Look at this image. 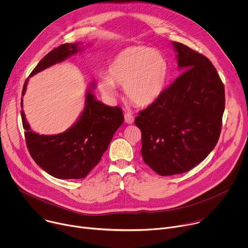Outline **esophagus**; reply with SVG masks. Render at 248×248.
Segmentation results:
<instances>
[{
    "label": "esophagus",
    "instance_id": "34e87169",
    "mask_svg": "<svg viewBox=\"0 0 248 248\" xmlns=\"http://www.w3.org/2000/svg\"><path fill=\"white\" fill-rule=\"evenodd\" d=\"M124 122H125L126 124H133V122H134L133 116H132L131 114H129V113H125V114H124Z\"/></svg>",
    "mask_w": 248,
    "mask_h": 248
}]
</instances>
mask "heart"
I'll list each match as a JSON object with an SVG mask.
<instances>
[{
    "label": "heart",
    "mask_w": 248,
    "mask_h": 248,
    "mask_svg": "<svg viewBox=\"0 0 248 248\" xmlns=\"http://www.w3.org/2000/svg\"><path fill=\"white\" fill-rule=\"evenodd\" d=\"M168 76V63L157 50L130 46L122 50L108 67V77L98 78V88L108 98L117 96L122 86L127 99L139 107L154 103L163 92Z\"/></svg>",
    "instance_id": "heart-1"
}]
</instances>
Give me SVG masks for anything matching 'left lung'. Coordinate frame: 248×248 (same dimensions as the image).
Here are the masks:
<instances>
[{
  "instance_id": "1",
  "label": "left lung",
  "mask_w": 248,
  "mask_h": 248,
  "mask_svg": "<svg viewBox=\"0 0 248 248\" xmlns=\"http://www.w3.org/2000/svg\"><path fill=\"white\" fill-rule=\"evenodd\" d=\"M180 77L134 120L143 161L160 175L188 171L216 146L225 111V87L202 54L171 42Z\"/></svg>"
}]
</instances>
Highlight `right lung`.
Here are the masks:
<instances>
[{
    "label": "right lung",
    "instance_id": "right-lung-1",
    "mask_svg": "<svg viewBox=\"0 0 248 248\" xmlns=\"http://www.w3.org/2000/svg\"><path fill=\"white\" fill-rule=\"evenodd\" d=\"M81 51L83 49L79 43H66L55 48L35 66L29 78ZM29 78L23 85L22 96L25 94ZM94 88L93 81L86 91L85 106L81 115L72 126L59 134L40 135L34 132L21 109L28 151L35 163L54 178L61 180L85 178L100 162L115 132L124 123L122 109L118 106L110 107L98 101L92 93ZM20 106L22 108V98Z\"/></svg>",
    "mask_w": 248,
    "mask_h": 248
}]
</instances>
